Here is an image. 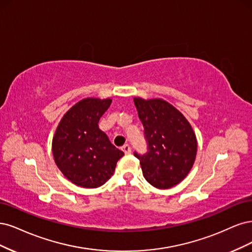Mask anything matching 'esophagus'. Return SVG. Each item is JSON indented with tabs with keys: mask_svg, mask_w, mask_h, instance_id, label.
<instances>
[{
	"mask_svg": "<svg viewBox=\"0 0 252 252\" xmlns=\"http://www.w3.org/2000/svg\"><path fill=\"white\" fill-rule=\"evenodd\" d=\"M121 150H123V151L125 152V154H126V155H127V154H129V153H131V147H129V145H128V144H125V145H124V147H123V148H121Z\"/></svg>",
	"mask_w": 252,
	"mask_h": 252,
	"instance_id": "1",
	"label": "esophagus"
}]
</instances>
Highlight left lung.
Returning <instances> with one entry per match:
<instances>
[{"instance_id":"8db88e82","label":"left lung","mask_w":252,"mask_h":252,"mask_svg":"<svg viewBox=\"0 0 252 252\" xmlns=\"http://www.w3.org/2000/svg\"><path fill=\"white\" fill-rule=\"evenodd\" d=\"M144 127L148 152L139 159L143 176L154 188L167 189L180 183L191 169L197 155V138L181 112L167 101L134 98Z\"/></svg>"}]
</instances>
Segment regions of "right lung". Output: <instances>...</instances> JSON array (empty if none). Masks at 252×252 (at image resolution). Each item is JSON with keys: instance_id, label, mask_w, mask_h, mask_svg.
Segmentation results:
<instances>
[{"instance_id": "1", "label": "right lung", "mask_w": 252, "mask_h": 252, "mask_svg": "<svg viewBox=\"0 0 252 252\" xmlns=\"http://www.w3.org/2000/svg\"><path fill=\"white\" fill-rule=\"evenodd\" d=\"M112 99L85 98L63 115L52 140L56 165L63 176L80 188L96 189L113 175L125 155L98 127Z\"/></svg>"}]
</instances>
